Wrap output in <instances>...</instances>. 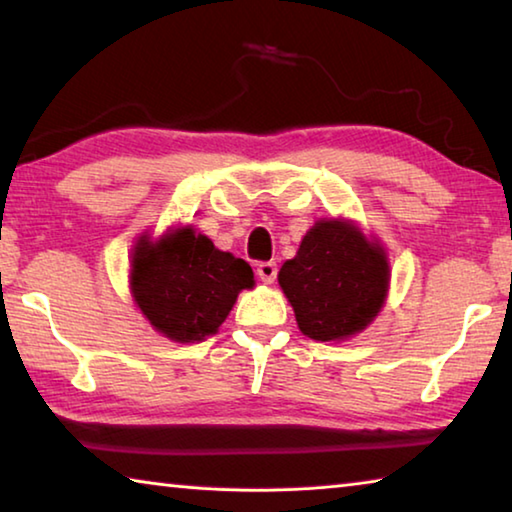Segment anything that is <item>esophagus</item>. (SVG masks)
<instances>
[{
	"instance_id": "esophagus-1",
	"label": "esophagus",
	"mask_w": 512,
	"mask_h": 512,
	"mask_svg": "<svg viewBox=\"0 0 512 512\" xmlns=\"http://www.w3.org/2000/svg\"><path fill=\"white\" fill-rule=\"evenodd\" d=\"M257 275L264 284H273L277 275V264L275 262H259L257 264Z\"/></svg>"
}]
</instances>
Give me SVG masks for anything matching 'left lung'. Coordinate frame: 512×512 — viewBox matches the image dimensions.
I'll use <instances>...</instances> for the list:
<instances>
[{
    "label": "left lung",
    "mask_w": 512,
    "mask_h": 512,
    "mask_svg": "<svg viewBox=\"0 0 512 512\" xmlns=\"http://www.w3.org/2000/svg\"><path fill=\"white\" fill-rule=\"evenodd\" d=\"M300 332L343 341L366 329L384 307L391 268L379 241L352 221L320 219L277 273Z\"/></svg>",
    "instance_id": "1"
}]
</instances>
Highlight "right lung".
I'll return each mask as SVG.
<instances>
[{
    "mask_svg": "<svg viewBox=\"0 0 512 512\" xmlns=\"http://www.w3.org/2000/svg\"><path fill=\"white\" fill-rule=\"evenodd\" d=\"M248 262L216 248L192 225L169 230L158 241L140 237L133 250L131 291L160 334L196 343L228 318L241 289H253Z\"/></svg>",
    "mask_w": 512,
    "mask_h": 512,
    "instance_id": "1",
    "label": "right lung"
}]
</instances>
